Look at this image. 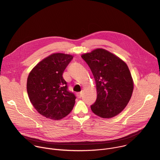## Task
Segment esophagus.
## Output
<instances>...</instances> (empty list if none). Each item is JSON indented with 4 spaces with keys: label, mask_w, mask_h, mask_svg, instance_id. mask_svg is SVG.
Wrapping results in <instances>:
<instances>
[{
    "label": "esophagus",
    "mask_w": 160,
    "mask_h": 160,
    "mask_svg": "<svg viewBox=\"0 0 160 160\" xmlns=\"http://www.w3.org/2000/svg\"><path fill=\"white\" fill-rule=\"evenodd\" d=\"M77 98H81L82 97V92H78V93H77Z\"/></svg>",
    "instance_id": "1"
}]
</instances>
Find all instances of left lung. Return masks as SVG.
<instances>
[{
	"mask_svg": "<svg viewBox=\"0 0 160 160\" xmlns=\"http://www.w3.org/2000/svg\"><path fill=\"white\" fill-rule=\"evenodd\" d=\"M94 75L97 99L90 108L96 115L110 118L118 115L129 102L133 89L127 64L103 49L82 55Z\"/></svg>",
	"mask_w": 160,
	"mask_h": 160,
	"instance_id": "1",
	"label": "left lung"
}]
</instances>
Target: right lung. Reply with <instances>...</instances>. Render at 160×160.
<instances>
[{"instance_id": "obj_1", "label": "right lung", "mask_w": 160, "mask_h": 160, "mask_svg": "<svg viewBox=\"0 0 160 160\" xmlns=\"http://www.w3.org/2000/svg\"><path fill=\"white\" fill-rule=\"evenodd\" d=\"M73 56L55 53L39 62L27 79V92L33 107L42 116L58 120L73 108L76 97L68 90L62 77Z\"/></svg>"}]
</instances>
